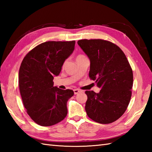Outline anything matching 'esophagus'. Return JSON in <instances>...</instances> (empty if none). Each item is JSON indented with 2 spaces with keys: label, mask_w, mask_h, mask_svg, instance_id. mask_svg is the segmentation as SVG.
<instances>
[{
  "label": "esophagus",
  "mask_w": 152,
  "mask_h": 152,
  "mask_svg": "<svg viewBox=\"0 0 152 152\" xmlns=\"http://www.w3.org/2000/svg\"><path fill=\"white\" fill-rule=\"evenodd\" d=\"M81 92H82V91H81V90H80V89H74V94H75V95L78 94V93H81Z\"/></svg>",
  "instance_id": "34e87169"
}]
</instances>
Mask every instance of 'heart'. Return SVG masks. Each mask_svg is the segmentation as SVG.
Masks as SVG:
<instances>
[{
    "label": "heart",
    "instance_id": "b5f03b06",
    "mask_svg": "<svg viewBox=\"0 0 152 152\" xmlns=\"http://www.w3.org/2000/svg\"><path fill=\"white\" fill-rule=\"evenodd\" d=\"M83 58H86V56H84V55L83 54H79L76 57V60H79V59H83Z\"/></svg>",
    "mask_w": 152,
    "mask_h": 152
}]
</instances>
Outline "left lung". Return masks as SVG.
<instances>
[{
    "label": "left lung",
    "mask_w": 152,
    "mask_h": 152,
    "mask_svg": "<svg viewBox=\"0 0 152 152\" xmlns=\"http://www.w3.org/2000/svg\"><path fill=\"white\" fill-rule=\"evenodd\" d=\"M78 44L90 60V79L101 91H86L85 109L89 118L99 124L114 122L129 104L133 74L125 53L117 45L101 39L80 40Z\"/></svg>",
    "instance_id": "left-lung-1"
}]
</instances>
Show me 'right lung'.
I'll list each match as a JSON object with an SVG mask.
<instances>
[{
    "instance_id": "right-lung-1",
    "label": "right lung",
    "mask_w": 152,
    "mask_h": 152,
    "mask_svg": "<svg viewBox=\"0 0 152 152\" xmlns=\"http://www.w3.org/2000/svg\"><path fill=\"white\" fill-rule=\"evenodd\" d=\"M76 42L48 41L33 48L23 59L19 70V87L23 103L31 118L41 126H51L67 115L70 89L53 87V76L74 50Z\"/></svg>"
}]
</instances>
